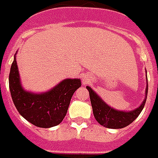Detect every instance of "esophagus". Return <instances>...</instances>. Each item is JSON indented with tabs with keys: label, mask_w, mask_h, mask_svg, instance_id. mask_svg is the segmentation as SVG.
I'll return each mask as SVG.
<instances>
[{
	"label": "esophagus",
	"mask_w": 158,
	"mask_h": 158,
	"mask_svg": "<svg viewBox=\"0 0 158 158\" xmlns=\"http://www.w3.org/2000/svg\"><path fill=\"white\" fill-rule=\"evenodd\" d=\"M90 81H91V78L88 77V76H85V77H82V83H83V85L88 84Z\"/></svg>",
	"instance_id": "34e87169"
}]
</instances>
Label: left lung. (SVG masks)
<instances>
[{
  "label": "left lung",
  "mask_w": 158,
  "mask_h": 158,
  "mask_svg": "<svg viewBox=\"0 0 158 158\" xmlns=\"http://www.w3.org/2000/svg\"><path fill=\"white\" fill-rule=\"evenodd\" d=\"M87 89L89 92L93 112L96 121L104 127L114 128V129L127 127L138 117L145 106L146 98H147V93H148V87H147L145 89V98L141 106L134 110L126 112V111L117 110L110 107L99 98L94 91H93V89L90 87L88 86Z\"/></svg>",
  "instance_id": "1"
}]
</instances>
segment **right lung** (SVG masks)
Returning <instances> with one entry per match:
<instances>
[{
    "instance_id": "right-lung-1",
    "label": "right lung",
    "mask_w": 158,
    "mask_h": 158,
    "mask_svg": "<svg viewBox=\"0 0 158 158\" xmlns=\"http://www.w3.org/2000/svg\"><path fill=\"white\" fill-rule=\"evenodd\" d=\"M81 85L80 79H65L50 91L32 94L21 87L15 57L10 70L9 88L14 106L23 118L39 127H54L63 121L71 97Z\"/></svg>"
}]
</instances>
